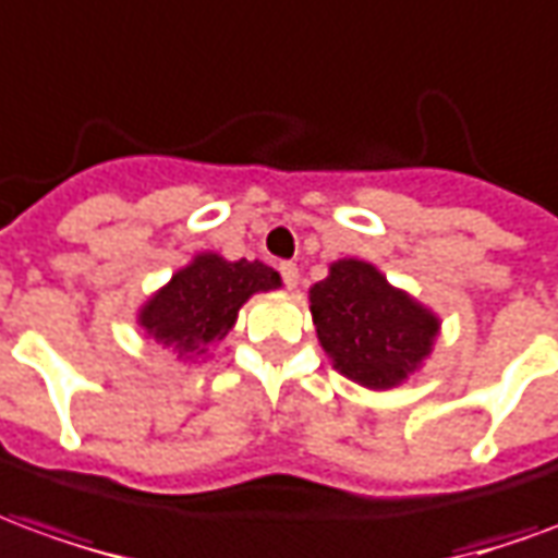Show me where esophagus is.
Returning a JSON list of instances; mask_svg holds the SVG:
<instances>
[{
    "label": "esophagus",
    "mask_w": 558,
    "mask_h": 558,
    "mask_svg": "<svg viewBox=\"0 0 558 558\" xmlns=\"http://www.w3.org/2000/svg\"><path fill=\"white\" fill-rule=\"evenodd\" d=\"M280 275H283L287 290H295V287H299V266H295V263H280Z\"/></svg>",
    "instance_id": "1"
}]
</instances>
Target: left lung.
I'll return each mask as SVG.
<instances>
[{"instance_id":"8db88e82","label":"left lung","mask_w":558,"mask_h":558,"mask_svg":"<svg viewBox=\"0 0 558 558\" xmlns=\"http://www.w3.org/2000/svg\"><path fill=\"white\" fill-rule=\"evenodd\" d=\"M307 299L331 367L367 391H391L418 376L442 331L433 307L359 256L335 259Z\"/></svg>"}]
</instances>
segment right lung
<instances>
[{
    "label": "right lung",
    "instance_id": "right-lung-1",
    "mask_svg": "<svg viewBox=\"0 0 558 558\" xmlns=\"http://www.w3.org/2000/svg\"><path fill=\"white\" fill-rule=\"evenodd\" d=\"M280 275L259 259H227L215 251L191 256L172 278L140 304L137 326L179 362L208 359V350L235 326L256 292L280 290Z\"/></svg>",
    "mask_w": 558,
    "mask_h": 558
}]
</instances>
